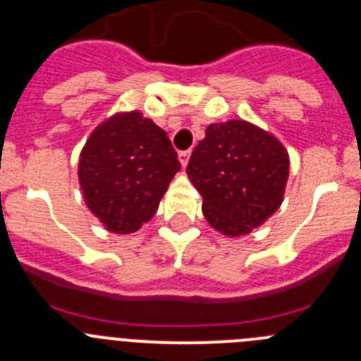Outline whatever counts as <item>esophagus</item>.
I'll use <instances>...</instances> for the list:
<instances>
[{"instance_id":"esophagus-1","label":"esophagus","mask_w":361,"mask_h":361,"mask_svg":"<svg viewBox=\"0 0 361 361\" xmlns=\"http://www.w3.org/2000/svg\"><path fill=\"white\" fill-rule=\"evenodd\" d=\"M190 155H191V150L178 152V161H180V164H183V166H186L188 164V161H190Z\"/></svg>"}]
</instances>
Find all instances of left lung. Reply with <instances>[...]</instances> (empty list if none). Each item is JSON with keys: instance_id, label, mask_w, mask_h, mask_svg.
I'll return each instance as SVG.
<instances>
[{"instance_id": "obj_1", "label": "left lung", "mask_w": 361, "mask_h": 361, "mask_svg": "<svg viewBox=\"0 0 361 361\" xmlns=\"http://www.w3.org/2000/svg\"><path fill=\"white\" fill-rule=\"evenodd\" d=\"M209 226L226 236L249 234L283 202L288 152L263 128L243 120L211 123L188 163Z\"/></svg>"}]
</instances>
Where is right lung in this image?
Here are the masks:
<instances>
[{
	"mask_svg": "<svg viewBox=\"0 0 361 361\" xmlns=\"http://www.w3.org/2000/svg\"><path fill=\"white\" fill-rule=\"evenodd\" d=\"M180 170L166 132L140 111L98 125L80 152L78 180L91 213L111 233L141 229Z\"/></svg>",
	"mask_w": 361,
	"mask_h": 361,
	"instance_id": "right-lung-1",
	"label": "right lung"
}]
</instances>
